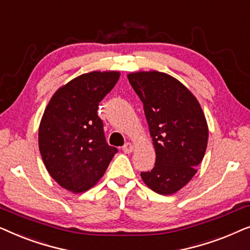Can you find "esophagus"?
Wrapping results in <instances>:
<instances>
[{"instance_id": "esophagus-1", "label": "esophagus", "mask_w": 250, "mask_h": 250, "mask_svg": "<svg viewBox=\"0 0 250 250\" xmlns=\"http://www.w3.org/2000/svg\"><path fill=\"white\" fill-rule=\"evenodd\" d=\"M122 149H123V151H124L125 153H129V152L133 151V146L129 142H127V143H125L124 146H123Z\"/></svg>"}]
</instances>
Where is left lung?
Returning <instances> with one entry per match:
<instances>
[{"mask_svg": "<svg viewBox=\"0 0 250 250\" xmlns=\"http://www.w3.org/2000/svg\"><path fill=\"white\" fill-rule=\"evenodd\" d=\"M143 104L156 163L141 177L159 194H173L192 179L205 156L208 126L199 102L182 83L159 71L127 75Z\"/></svg>", "mask_w": 250, "mask_h": 250, "instance_id": "8db88e82", "label": "left lung"}]
</instances>
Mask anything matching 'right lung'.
Wrapping results in <instances>:
<instances>
[{"instance_id":"obj_1","label":"right lung","mask_w":250,"mask_h":250,"mask_svg":"<svg viewBox=\"0 0 250 250\" xmlns=\"http://www.w3.org/2000/svg\"><path fill=\"white\" fill-rule=\"evenodd\" d=\"M117 71H92L60 87L44 111L39 131L42 159L64 189L83 192L93 187L118 149L105 141L99 102L112 90Z\"/></svg>"}]
</instances>
